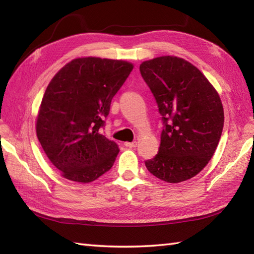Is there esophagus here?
<instances>
[{"label": "esophagus", "instance_id": "obj_1", "mask_svg": "<svg viewBox=\"0 0 254 254\" xmlns=\"http://www.w3.org/2000/svg\"><path fill=\"white\" fill-rule=\"evenodd\" d=\"M124 145H126L127 147H130V148H133V147H136V145H137V142L136 141H134V142H127V143H124Z\"/></svg>", "mask_w": 254, "mask_h": 254}]
</instances>
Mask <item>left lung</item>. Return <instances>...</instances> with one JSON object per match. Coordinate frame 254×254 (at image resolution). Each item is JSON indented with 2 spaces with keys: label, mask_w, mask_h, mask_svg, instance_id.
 Instances as JSON below:
<instances>
[{
  "label": "left lung",
  "mask_w": 254,
  "mask_h": 254,
  "mask_svg": "<svg viewBox=\"0 0 254 254\" xmlns=\"http://www.w3.org/2000/svg\"><path fill=\"white\" fill-rule=\"evenodd\" d=\"M139 71L164 123L158 154L145 166L166 182L191 179L208 164L222 136L219 95L203 73L182 58H155L143 62Z\"/></svg>",
  "instance_id": "left-lung-1"
}]
</instances>
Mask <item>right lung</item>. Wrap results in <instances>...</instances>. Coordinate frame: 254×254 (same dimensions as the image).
<instances>
[{
	"instance_id": "1",
	"label": "right lung",
	"mask_w": 254,
	"mask_h": 254,
	"mask_svg": "<svg viewBox=\"0 0 254 254\" xmlns=\"http://www.w3.org/2000/svg\"><path fill=\"white\" fill-rule=\"evenodd\" d=\"M132 69L133 64L127 61L78 58L48 85L36 132L47 157L64 178L88 183L113 166L120 149L99 128Z\"/></svg>"
}]
</instances>
